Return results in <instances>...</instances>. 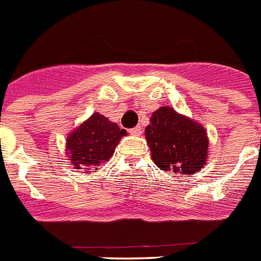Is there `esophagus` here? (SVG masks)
<instances>
[{"label":"esophagus","mask_w":261,"mask_h":261,"mask_svg":"<svg viewBox=\"0 0 261 261\" xmlns=\"http://www.w3.org/2000/svg\"><path fill=\"white\" fill-rule=\"evenodd\" d=\"M129 133H130V135H133V136H140L141 128H140V126H136V128L130 129V130H129Z\"/></svg>","instance_id":"esophagus-1"}]
</instances>
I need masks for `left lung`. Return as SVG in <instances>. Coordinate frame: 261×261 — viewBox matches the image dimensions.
Segmentation results:
<instances>
[{"label":"left lung","mask_w":261,"mask_h":261,"mask_svg":"<svg viewBox=\"0 0 261 261\" xmlns=\"http://www.w3.org/2000/svg\"><path fill=\"white\" fill-rule=\"evenodd\" d=\"M144 135L153 163L166 172L194 175L209 159L205 126L171 106H160L152 113Z\"/></svg>","instance_id":"left-lung-1"}]
</instances>
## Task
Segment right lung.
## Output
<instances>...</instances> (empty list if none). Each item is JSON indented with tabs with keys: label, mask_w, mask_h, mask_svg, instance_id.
<instances>
[{
	"label": "right lung",
	"mask_w": 261,
	"mask_h": 261,
	"mask_svg": "<svg viewBox=\"0 0 261 261\" xmlns=\"http://www.w3.org/2000/svg\"><path fill=\"white\" fill-rule=\"evenodd\" d=\"M124 136H126L125 129L95 112L68 133L66 155L75 170H98L113 156Z\"/></svg>",
	"instance_id": "1"
}]
</instances>
